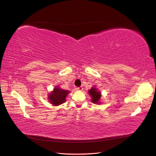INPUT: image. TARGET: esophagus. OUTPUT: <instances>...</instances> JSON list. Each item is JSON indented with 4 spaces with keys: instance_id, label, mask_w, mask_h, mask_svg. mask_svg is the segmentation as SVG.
<instances>
[{
    "instance_id": "esophagus-1",
    "label": "esophagus",
    "mask_w": 156,
    "mask_h": 156,
    "mask_svg": "<svg viewBox=\"0 0 156 156\" xmlns=\"http://www.w3.org/2000/svg\"><path fill=\"white\" fill-rule=\"evenodd\" d=\"M77 89L78 90L81 91V90H83V87H79L77 88Z\"/></svg>"
}]
</instances>
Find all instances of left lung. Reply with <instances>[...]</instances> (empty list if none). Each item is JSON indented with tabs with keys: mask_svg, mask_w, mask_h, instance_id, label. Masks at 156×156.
I'll use <instances>...</instances> for the list:
<instances>
[{
	"mask_svg": "<svg viewBox=\"0 0 156 156\" xmlns=\"http://www.w3.org/2000/svg\"><path fill=\"white\" fill-rule=\"evenodd\" d=\"M88 94L91 97V101L95 104H100L101 94L100 91L94 87H92L88 90Z\"/></svg>",
	"mask_w": 156,
	"mask_h": 156,
	"instance_id": "left-lung-1",
	"label": "left lung"
}]
</instances>
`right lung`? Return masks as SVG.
Masks as SVG:
<instances>
[{"instance_id": "obj_1", "label": "right lung", "mask_w": 156, "mask_h": 156, "mask_svg": "<svg viewBox=\"0 0 156 156\" xmlns=\"http://www.w3.org/2000/svg\"><path fill=\"white\" fill-rule=\"evenodd\" d=\"M69 92V90L60 88L59 86H56L53 90L48 94V100L52 105L55 106L60 105L66 101V98Z\"/></svg>"}]
</instances>
